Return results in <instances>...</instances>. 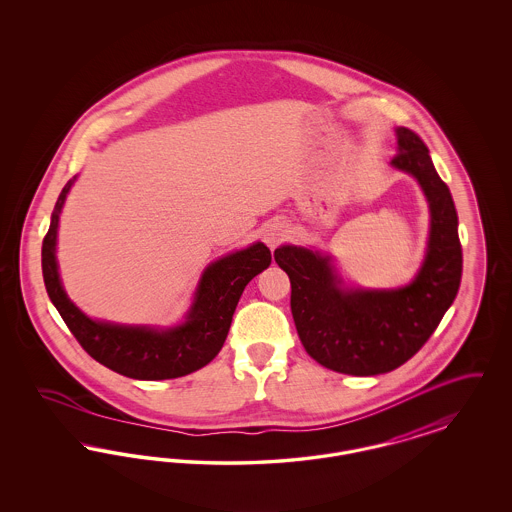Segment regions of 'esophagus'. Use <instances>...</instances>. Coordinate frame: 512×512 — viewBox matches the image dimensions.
<instances>
[{
	"mask_svg": "<svg viewBox=\"0 0 512 512\" xmlns=\"http://www.w3.org/2000/svg\"><path fill=\"white\" fill-rule=\"evenodd\" d=\"M284 238H286V226L282 222L268 224L267 230H265V242L270 249H274Z\"/></svg>",
	"mask_w": 512,
	"mask_h": 512,
	"instance_id": "1",
	"label": "esophagus"
}]
</instances>
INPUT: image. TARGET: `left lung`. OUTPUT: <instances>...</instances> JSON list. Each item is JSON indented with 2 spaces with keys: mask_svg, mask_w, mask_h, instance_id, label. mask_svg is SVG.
I'll return each instance as SVG.
<instances>
[{
  "mask_svg": "<svg viewBox=\"0 0 512 512\" xmlns=\"http://www.w3.org/2000/svg\"><path fill=\"white\" fill-rule=\"evenodd\" d=\"M391 165L418 180L430 207V238L413 282L397 290L343 288L328 255L280 245L274 261L292 284V315L305 351L322 366L351 376H374L407 363L430 340L455 301L463 249L459 217L428 147L399 126Z\"/></svg>",
  "mask_w": 512,
  "mask_h": 512,
  "instance_id": "1",
  "label": "left lung"
}]
</instances>
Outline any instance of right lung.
Instances as JSON below:
<instances>
[{
  "label": "right lung",
  "mask_w": 512,
  "mask_h": 512,
  "mask_svg": "<svg viewBox=\"0 0 512 512\" xmlns=\"http://www.w3.org/2000/svg\"><path fill=\"white\" fill-rule=\"evenodd\" d=\"M74 180L76 176L59 194L42 244V272L49 299L74 338L98 363L134 380H169L211 363L228 336L245 286L270 265V249L257 242L211 263L199 280L188 317L174 328L92 320L67 297L55 257L59 215Z\"/></svg>",
  "instance_id": "right-lung-1"
}]
</instances>
